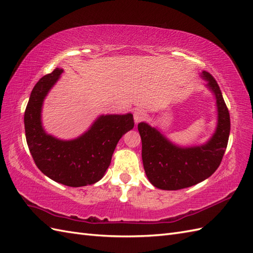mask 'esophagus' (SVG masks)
I'll return each mask as SVG.
<instances>
[{"instance_id":"obj_1","label":"esophagus","mask_w":253,"mask_h":253,"mask_svg":"<svg viewBox=\"0 0 253 253\" xmlns=\"http://www.w3.org/2000/svg\"><path fill=\"white\" fill-rule=\"evenodd\" d=\"M147 118V114L145 112V110H142V109H137L135 111L133 112V119H134V123L135 124H138V123L144 121Z\"/></svg>"}]
</instances>
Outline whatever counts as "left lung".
I'll return each mask as SVG.
<instances>
[{"mask_svg": "<svg viewBox=\"0 0 253 253\" xmlns=\"http://www.w3.org/2000/svg\"><path fill=\"white\" fill-rule=\"evenodd\" d=\"M202 77L217 99L218 126L205 145L182 148L172 144L145 123L138 130L142 140V160L150 182L159 189L178 190L209 178L221 164L230 134V113L221 90L213 77L203 71Z\"/></svg>", "mask_w": 253, "mask_h": 253, "instance_id": "8db88e82", "label": "left lung"}]
</instances>
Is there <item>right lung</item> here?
Wrapping results in <instances>:
<instances>
[{"label": "right lung", "instance_id": "1", "mask_svg": "<svg viewBox=\"0 0 253 253\" xmlns=\"http://www.w3.org/2000/svg\"><path fill=\"white\" fill-rule=\"evenodd\" d=\"M62 73V68H55L32 90L24 111L25 138L35 165L44 175L69 187L92 185L107 171L122 135L133 128V116L102 115L87 132L71 141L47 134L41 122L42 101Z\"/></svg>", "mask_w": 253, "mask_h": 253}]
</instances>
